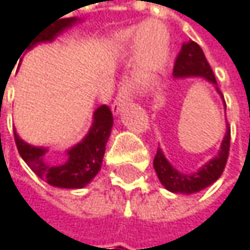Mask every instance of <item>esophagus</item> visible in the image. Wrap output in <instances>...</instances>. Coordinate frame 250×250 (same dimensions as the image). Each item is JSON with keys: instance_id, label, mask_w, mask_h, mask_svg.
<instances>
[{"instance_id": "esophagus-1", "label": "esophagus", "mask_w": 250, "mask_h": 250, "mask_svg": "<svg viewBox=\"0 0 250 250\" xmlns=\"http://www.w3.org/2000/svg\"><path fill=\"white\" fill-rule=\"evenodd\" d=\"M130 95H131V92H130V89H128L127 82H123V83L120 85V88H119V94H117V97H116V100H114L113 111L119 113V111L123 108V105H125V104L130 101Z\"/></svg>"}]
</instances>
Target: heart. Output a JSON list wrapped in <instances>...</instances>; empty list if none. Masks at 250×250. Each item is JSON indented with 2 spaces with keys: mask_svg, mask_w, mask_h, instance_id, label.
<instances>
[{
  "mask_svg": "<svg viewBox=\"0 0 250 250\" xmlns=\"http://www.w3.org/2000/svg\"><path fill=\"white\" fill-rule=\"evenodd\" d=\"M122 40L131 44L134 50L142 56L140 79L143 82L153 81L165 68L169 56V37L168 33L159 37L156 28L150 30V25H145L139 30H128L122 34Z\"/></svg>",
  "mask_w": 250,
  "mask_h": 250,
  "instance_id": "obj_1",
  "label": "heart"
}]
</instances>
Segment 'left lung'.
<instances>
[{"label":"left lung","mask_w":250,"mask_h":250,"mask_svg":"<svg viewBox=\"0 0 250 250\" xmlns=\"http://www.w3.org/2000/svg\"><path fill=\"white\" fill-rule=\"evenodd\" d=\"M174 76L175 78H188V76H200L204 78L206 81L211 82L216 85L217 92L222 95L223 94L217 88V81L213 74L203 49L192 40L182 44L181 52L176 56L174 65ZM225 101V100H223ZM226 105V103H225ZM229 149H230V127L227 123L225 139L222 142L220 150L217 156L210 159L206 165H203L197 172L192 174H182L178 169L169 164V161L165 158L164 152L161 147H158L156 156L153 159V168L156 171V175L161 181V184L171 192H179V194H194L198 192L213 182H216L220 175L223 174L229 158Z\"/></svg>","instance_id":"left-lung-1"}]
</instances>
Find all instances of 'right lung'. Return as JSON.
Segmentation results:
<instances>
[{
	"label": "right lung",
	"mask_w": 250,
	"mask_h": 250,
	"mask_svg": "<svg viewBox=\"0 0 250 250\" xmlns=\"http://www.w3.org/2000/svg\"><path fill=\"white\" fill-rule=\"evenodd\" d=\"M76 19H63L53 25H49L39 34L34 42L27 47L31 49L40 42H50L65 28L75 24ZM113 127V114L107 105H101L94 113V122L88 134L66 152L65 159L49 161L46 159L47 149L37 147L25 143L19 137L14 130V140L19 149L20 156L23 158L30 169L46 181L47 184L58 188H83L86 187L94 176L100 172L105 145L110 137Z\"/></svg>",
	"instance_id": "obj_1"
}]
</instances>
